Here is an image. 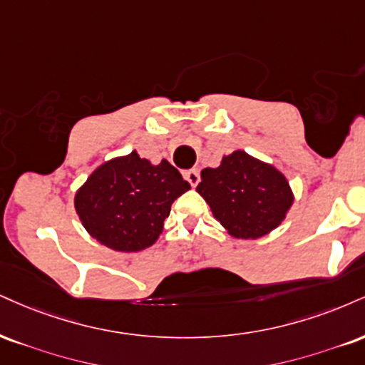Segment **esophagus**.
I'll return each instance as SVG.
<instances>
[{"instance_id":"34e87169","label":"esophagus","mask_w":365,"mask_h":365,"mask_svg":"<svg viewBox=\"0 0 365 365\" xmlns=\"http://www.w3.org/2000/svg\"><path fill=\"white\" fill-rule=\"evenodd\" d=\"M185 178L190 182L192 187H197L200 182V173L197 170H188V171H185Z\"/></svg>"}]
</instances>
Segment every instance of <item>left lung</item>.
Wrapping results in <instances>:
<instances>
[{"instance_id": "left-lung-1", "label": "left lung", "mask_w": 365, "mask_h": 365, "mask_svg": "<svg viewBox=\"0 0 365 365\" xmlns=\"http://www.w3.org/2000/svg\"><path fill=\"white\" fill-rule=\"evenodd\" d=\"M197 192L235 238L257 240L275 230L292 205L287 180L274 166L245 151L225 156L200 173Z\"/></svg>"}]
</instances>
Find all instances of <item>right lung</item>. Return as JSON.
Listing matches in <instances>:
<instances>
[{"mask_svg": "<svg viewBox=\"0 0 365 365\" xmlns=\"http://www.w3.org/2000/svg\"><path fill=\"white\" fill-rule=\"evenodd\" d=\"M190 183L163 160L151 165L135 151L98 166L74 197L86 231L117 252L151 247L170 207Z\"/></svg>", "mask_w": 365, "mask_h": 365, "instance_id": "obj_1", "label": "right lung"}]
</instances>
